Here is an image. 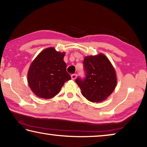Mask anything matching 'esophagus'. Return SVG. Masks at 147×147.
I'll list each match as a JSON object with an SVG mask.
<instances>
[{
    "mask_svg": "<svg viewBox=\"0 0 147 147\" xmlns=\"http://www.w3.org/2000/svg\"><path fill=\"white\" fill-rule=\"evenodd\" d=\"M76 76H77V74H71V78H72V79H73V80L75 79V78H76Z\"/></svg>",
    "mask_w": 147,
    "mask_h": 147,
    "instance_id": "esophagus-1",
    "label": "esophagus"
}]
</instances>
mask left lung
<instances>
[{
  "mask_svg": "<svg viewBox=\"0 0 147 147\" xmlns=\"http://www.w3.org/2000/svg\"><path fill=\"white\" fill-rule=\"evenodd\" d=\"M85 77L76 78L82 94L89 101L100 102L113 92L117 84L115 70L104 55L88 56L83 61Z\"/></svg>",
  "mask_w": 147,
  "mask_h": 147,
  "instance_id": "left-lung-1",
  "label": "left lung"
}]
</instances>
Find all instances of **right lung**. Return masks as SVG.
<instances>
[{
  "label": "right lung",
  "mask_w": 147,
  "mask_h": 147,
  "mask_svg": "<svg viewBox=\"0 0 147 147\" xmlns=\"http://www.w3.org/2000/svg\"><path fill=\"white\" fill-rule=\"evenodd\" d=\"M65 53L53 47L41 51L30 65L28 82L30 88L39 98L50 99L59 92L64 83L71 79L63 61Z\"/></svg>",
  "instance_id": "obj_1"
}]
</instances>
